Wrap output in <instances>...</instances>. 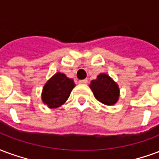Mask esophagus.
Segmentation results:
<instances>
[{"instance_id":"esophagus-1","label":"esophagus","mask_w":159,"mask_h":159,"mask_svg":"<svg viewBox=\"0 0 159 159\" xmlns=\"http://www.w3.org/2000/svg\"><path fill=\"white\" fill-rule=\"evenodd\" d=\"M88 83V80L85 79V80H79V84H86Z\"/></svg>"}]
</instances>
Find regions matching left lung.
Instances as JSON below:
<instances>
[{
  "label": "left lung",
  "mask_w": 159,
  "mask_h": 159,
  "mask_svg": "<svg viewBox=\"0 0 159 159\" xmlns=\"http://www.w3.org/2000/svg\"><path fill=\"white\" fill-rule=\"evenodd\" d=\"M90 87L96 99L105 105H113L119 99V87L106 74L98 75L97 80L91 81Z\"/></svg>",
  "instance_id": "1"
}]
</instances>
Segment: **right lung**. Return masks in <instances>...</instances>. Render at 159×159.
Segmentation results:
<instances>
[{
	"instance_id": "add662e5",
	"label": "right lung",
	"mask_w": 159,
	"mask_h": 159,
	"mask_svg": "<svg viewBox=\"0 0 159 159\" xmlns=\"http://www.w3.org/2000/svg\"><path fill=\"white\" fill-rule=\"evenodd\" d=\"M74 87L73 80L57 73L47 81L43 88V102L51 108L58 107L67 101Z\"/></svg>"
}]
</instances>
